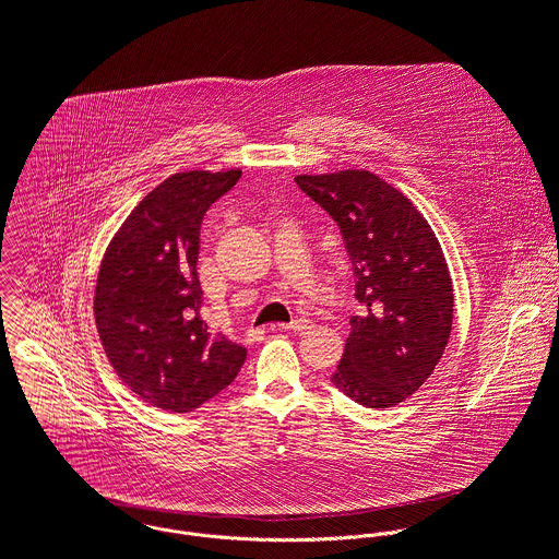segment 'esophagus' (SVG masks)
I'll return each instance as SVG.
<instances>
[{"label": "esophagus", "mask_w": 559, "mask_h": 559, "mask_svg": "<svg viewBox=\"0 0 559 559\" xmlns=\"http://www.w3.org/2000/svg\"><path fill=\"white\" fill-rule=\"evenodd\" d=\"M274 329H278V331H292V333H305V331L311 329V320H307V318H296V320H292L289 324H276Z\"/></svg>", "instance_id": "34e87169"}]
</instances>
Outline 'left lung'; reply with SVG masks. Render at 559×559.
<instances>
[{
  "label": "left lung",
  "instance_id": "8db88e82",
  "mask_svg": "<svg viewBox=\"0 0 559 559\" xmlns=\"http://www.w3.org/2000/svg\"><path fill=\"white\" fill-rule=\"evenodd\" d=\"M296 182L337 222L364 307L331 381L364 407H394L431 377L451 337L455 298L442 246L412 200L368 169Z\"/></svg>",
  "mask_w": 559,
  "mask_h": 559
}]
</instances>
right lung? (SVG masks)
Listing matches in <instances>:
<instances>
[{
    "label": "right lung",
    "instance_id": "add662e5",
    "mask_svg": "<svg viewBox=\"0 0 559 559\" xmlns=\"http://www.w3.org/2000/svg\"><path fill=\"white\" fill-rule=\"evenodd\" d=\"M241 169L178 171L154 187L110 239L93 316L102 348L143 403L185 414L241 370L248 350L209 333L200 318V224Z\"/></svg>",
    "mask_w": 559,
    "mask_h": 559
}]
</instances>
